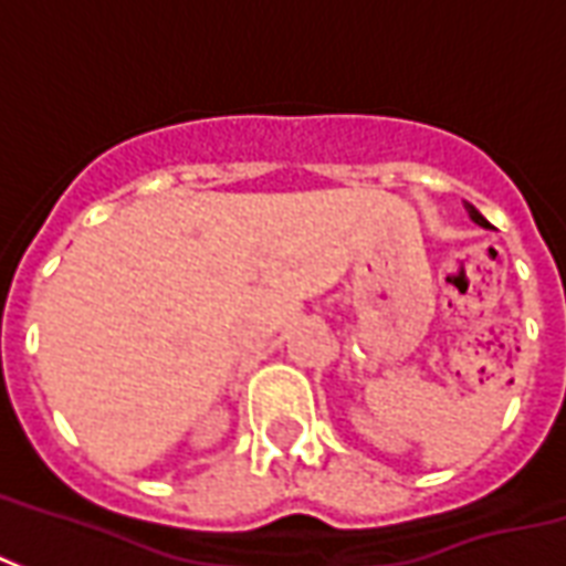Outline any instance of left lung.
<instances>
[{"mask_svg":"<svg viewBox=\"0 0 566 566\" xmlns=\"http://www.w3.org/2000/svg\"><path fill=\"white\" fill-rule=\"evenodd\" d=\"M465 210H469V216H472V219H474V222H478V226H484V228H490V222H486L484 216L478 213V210H474V207H472V205H465Z\"/></svg>","mask_w":566,"mask_h":566,"instance_id":"1","label":"left lung"}]
</instances>
